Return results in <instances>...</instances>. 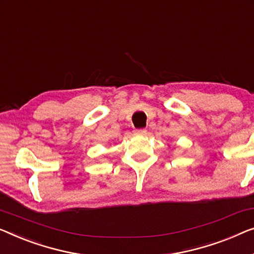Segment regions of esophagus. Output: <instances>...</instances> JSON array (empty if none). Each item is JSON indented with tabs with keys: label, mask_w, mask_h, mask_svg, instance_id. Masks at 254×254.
<instances>
[{
	"label": "esophagus",
	"mask_w": 254,
	"mask_h": 254,
	"mask_svg": "<svg viewBox=\"0 0 254 254\" xmlns=\"http://www.w3.org/2000/svg\"><path fill=\"white\" fill-rule=\"evenodd\" d=\"M135 134H137V135H145L146 134V129H144V128H141V129H135Z\"/></svg>",
	"instance_id": "1"
}]
</instances>
